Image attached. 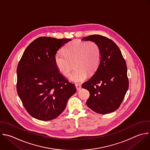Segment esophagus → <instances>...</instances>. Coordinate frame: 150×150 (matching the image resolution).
Instances as JSON below:
<instances>
[{
  "mask_svg": "<svg viewBox=\"0 0 150 150\" xmlns=\"http://www.w3.org/2000/svg\"><path fill=\"white\" fill-rule=\"evenodd\" d=\"M75 86H76V89L77 91H79V90H80V89L82 88L81 85L80 84H76V85H75Z\"/></svg>",
  "mask_w": 150,
  "mask_h": 150,
  "instance_id": "esophagus-1",
  "label": "esophagus"
}]
</instances>
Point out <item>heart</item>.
I'll list each match as a JSON object with an SVG mask.
<instances>
[{"label": "heart", "mask_w": 150, "mask_h": 150, "mask_svg": "<svg viewBox=\"0 0 150 150\" xmlns=\"http://www.w3.org/2000/svg\"><path fill=\"white\" fill-rule=\"evenodd\" d=\"M101 59L100 49L94 42L75 40L67 43L64 52H58L54 57L55 64L59 71L69 76L74 62L75 70L69 76L75 83L84 81L87 74H93L98 68Z\"/></svg>", "instance_id": "obj_1"}]
</instances>
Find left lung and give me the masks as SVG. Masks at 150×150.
I'll list each match as a JSON object with an SVG mask.
<instances>
[{"mask_svg": "<svg viewBox=\"0 0 150 150\" xmlns=\"http://www.w3.org/2000/svg\"><path fill=\"white\" fill-rule=\"evenodd\" d=\"M96 43L101 59L93 75L82 85L90 96L86 104L94 112L106 114L117 110L128 89L127 67L118 46L111 39L99 35L82 38Z\"/></svg>", "mask_w": 150, "mask_h": 150, "instance_id": "obj_1", "label": "left lung"}]
</instances>
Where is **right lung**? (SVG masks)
<instances>
[{
	"instance_id": "add662e5",
	"label": "right lung",
	"mask_w": 150,
	"mask_h": 150,
	"mask_svg": "<svg viewBox=\"0 0 150 150\" xmlns=\"http://www.w3.org/2000/svg\"><path fill=\"white\" fill-rule=\"evenodd\" d=\"M69 39L39 37L26 47L17 68L16 89L26 110L33 118L50 121L65 109L76 92L57 68L54 57Z\"/></svg>"
}]
</instances>
